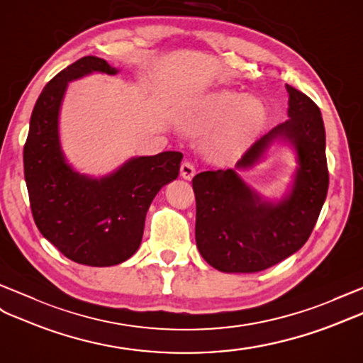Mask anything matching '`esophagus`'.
I'll list each match as a JSON object with an SVG mask.
<instances>
[{
	"label": "esophagus",
	"mask_w": 363,
	"mask_h": 363,
	"mask_svg": "<svg viewBox=\"0 0 363 363\" xmlns=\"http://www.w3.org/2000/svg\"><path fill=\"white\" fill-rule=\"evenodd\" d=\"M180 175L184 180H191L194 175H196V166H194L192 162L184 160L180 166Z\"/></svg>",
	"instance_id": "obj_1"
}]
</instances>
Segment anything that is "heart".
Masks as SVG:
<instances>
[{"label": "heart", "instance_id": "b5f03b06", "mask_svg": "<svg viewBox=\"0 0 363 363\" xmlns=\"http://www.w3.org/2000/svg\"><path fill=\"white\" fill-rule=\"evenodd\" d=\"M264 106L259 99H242L237 92H217L200 104L199 128H214L225 121L211 145L212 152L226 155L238 151L264 120Z\"/></svg>", "mask_w": 363, "mask_h": 363}]
</instances>
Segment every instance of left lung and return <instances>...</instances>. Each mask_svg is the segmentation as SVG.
<instances>
[{
	"mask_svg": "<svg viewBox=\"0 0 363 363\" xmlns=\"http://www.w3.org/2000/svg\"><path fill=\"white\" fill-rule=\"evenodd\" d=\"M288 120L246 151L237 167H248L274 138L296 146L298 169L293 191L277 205L262 201L233 169L205 171L192 179L196 242L211 267L223 272H257L298 251L311 235L328 192L325 128L319 106L286 84Z\"/></svg>",
	"mask_w": 363,
	"mask_h": 363,
	"instance_id": "obj_1",
	"label": "left lung"
}]
</instances>
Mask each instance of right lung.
I'll return each instance as SVG.
<instances>
[{
	"label": "right lung",
	"instance_id": "obj_1",
	"mask_svg": "<svg viewBox=\"0 0 363 363\" xmlns=\"http://www.w3.org/2000/svg\"><path fill=\"white\" fill-rule=\"evenodd\" d=\"M94 70L117 74L104 60L83 57L61 70L40 94L24 143V179L35 225L72 262L112 267L134 255L157 192L177 179L183 154L132 158L101 180L70 169L61 154L58 112L70 79Z\"/></svg>",
	"mask_w": 363,
	"mask_h": 363
}]
</instances>
